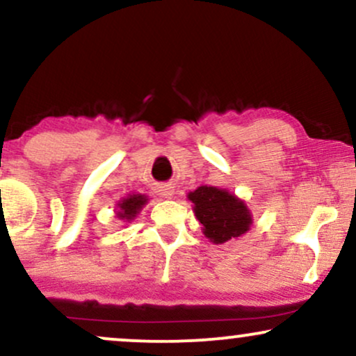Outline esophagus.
<instances>
[{
    "mask_svg": "<svg viewBox=\"0 0 356 356\" xmlns=\"http://www.w3.org/2000/svg\"><path fill=\"white\" fill-rule=\"evenodd\" d=\"M157 192H159V195L165 197V199H170V197L174 195V187H172V184H162L159 189H157Z\"/></svg>",
    "mask_w": 356,
    "mask_h": 356,
    "instance_id": "obj_1",
    "label": "esophagus"
}]
</instances>
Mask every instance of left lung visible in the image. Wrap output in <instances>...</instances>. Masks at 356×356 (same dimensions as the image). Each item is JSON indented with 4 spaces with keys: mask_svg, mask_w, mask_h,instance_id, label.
<instances>
[{
    "mask_svg": "<svg viewBox=\"0 0 356 356\" xmlns=\"http://www.w3.org/2000/svg\"><path fill=\"white\" fill-rule=\"evenodd\" d=\"M189 199L195 204V217L204 225L205 237L213 243L241 237L252 224L247 205L227 191L202 186L191 192Z\"/></svg>",
    "mask_w": 356,
    "mask_h": 356,
    "instance_id": "obj_1",
    "label": "left lung"
}]
</instances>
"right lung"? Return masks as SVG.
Here are the masks:
<instances>
[{
	"mask_svg": "<svg viewBox=\"0 0 356 356\" xmlns=\"http://www.w3.org/2000/svg\"><path fill=\"white\" fill-rule=\"evenodd\" d=\"M147 202V199H145L144 195H132L129 199H124L121 204H119V209H121V212H118V216L121 217V219H126V220H131L134 219L136 213L143 209V205Z\"/></svg>",
	"mask_w": 356,
	"mask_h": 356,
	"instance_id": "right-lung-1",
	"label": "right lung"
}]
</instances>
